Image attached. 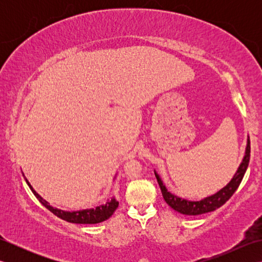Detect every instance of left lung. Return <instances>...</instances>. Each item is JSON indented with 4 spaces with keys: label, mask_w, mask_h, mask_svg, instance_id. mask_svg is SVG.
Listing matches in <instances>:
<instances>
[{
    "label": "left lung",
    "mask_w": 262,
    "mask_h": 262,
    "mask_svg": "<svg viewBox=\"0 0 262 262\" xmlns=\"http://www.w3.org/2000/svg\"><path fill=\"white\" fill-rule=\"evenodd\" d=\"M250 153H251V147H250V141L248 140L246 155H244L241 165L238 166L236 173L233 177V179L230 181L229 185L224 187L223 189H221L219 192H216L213 196H209L207 198L200 200V202H189V200L181 199L174 196V194H172L171 192L166 190L163 182L161 181L160 177L157 174V172H155V177H157V180L159 182V186L161 188V191H162L163 198L166 204H168L171 208H173L174 210L185 215H200L220 208L221 206H223L227 200L233 196V193L235 192L238 186H240L250 162Z\"/></svg>",
    "instance_id": "left-lung-1"
}]
</instances>
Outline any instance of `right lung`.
<instances>
[{
	"label": "right lung",
	"instance_id": "1",
	"mask_svg": "<svg viewBox=\"0 0 262 262\" xmlns=\"http://www.w3.org/2000/svg\"><path fill=\"white\" fill-rule=\"evenodd\" d=\"M28 186L30 187L32 190L33 194L40 200V203L45 206L46 208L52 211L54 215L58 216L59 219H62L66 222H70V223H76V224H97V223H101V222L108 220L109 217L115 213V210L118 207V202L117 200L111 199L110 202H108L105 205L99 206V207H96L93 209H84V210H79V211H64L60 209L53 208L51 205H48L45 200H42V198L39 196V194L33 190L32 187L30 186V183L28 182L26 179Z\"/></svg>",
	"mask_w": 262,
	"mask_h": 262
}]
</instances>
